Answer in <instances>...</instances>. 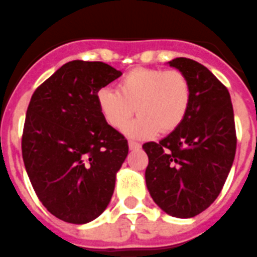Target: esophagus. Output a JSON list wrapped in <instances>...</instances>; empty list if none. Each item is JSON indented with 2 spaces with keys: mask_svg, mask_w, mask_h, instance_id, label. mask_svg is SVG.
I'll list each match as a JSON object with an SVG mask.
<instances>
[{
  "mask_svg": "<svg viewBox=\"0 0 257 257\" xmlns=\"http://www.w3.org/2000/svg\"><path fill=\"white\" fill-rule=\"evenodd\" d=\"M128 147H130V150H140L142 144L135 142V140H128Z\"/></svg>",
  "mask_w": 257,
  "mask_h": 257,
  "instance_id": "esophagus-1",
  "label": "esophagus"
}]
</instances>
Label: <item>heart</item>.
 Wrapping results in <instances>:
<instances>
[{
    "instance_id": "heart-1",
    "label": "heart",
    "mask_w": 257,
    "mask_h": 257,
    "mask_svg": "<svg viewBox=\"0 0 257 257\" xmlns=\"http://www.w3.org/2000/svg\"><path fill=\"white\" fill-rule=\"evenodd\" d=\"M191 104V87L179 70L135 67L117 84V91L97 92L100 113L113 128H122L135 110L139 117L124 127L134 138H150L157 131L169 134L185 120Z\"/></svg>"
}]
</instances>
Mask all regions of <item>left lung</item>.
Masks as SVG:
<instances>
[{"instance_id":"8db88e82","label":"left lung","mask_w":257,"mask_h":257,"mask_svg":"<svg viewBox=\"0 0 257 257\" xmlns=\"http://www.w3.org/2000/svg\"><path fill=\"white\" fill-rule=\"evenodd\" d=\"M169 65L187 76L191 104L185 120L161 142H148L147 187L170 216L190 218L220 195L236 150L234 111L227 88L201 63L179 57Z\"/></svg>"}]
</instances>
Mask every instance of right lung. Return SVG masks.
<instances>
[{"label":"right lung","mask_w":257,"mask_h":257,"mask_svg":"<svg viewBox=\"0 0 257 257\" xmlns=\"http://www.w3.org/2000/svg\"><path fill=\"white\" fill-rule=\"evenodd\" d=\"M120 75L107 63L71 61L31 97L24 166L39 200L65 222L95 220L111 199L128 144L100 113L97 92Z\"/></svg>","instance_id":"right-lung-1"}]
</instances>
